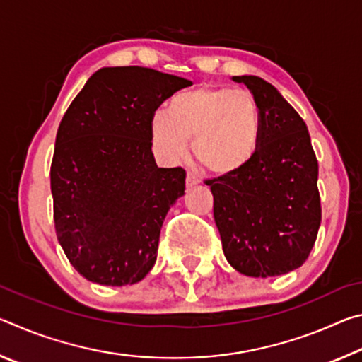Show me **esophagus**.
<instances>
[{"label": "esophagus", "instance_id": "34e87169", "mask_svg": "<svg viewBox=\"0 0 362 362\" xmlns=\"http://www.w3.org/2000/svg\"><path fill=\"white\" fill-rule=\"evenodd\" d=\"M199 183V179L198 177H196L194 174H192V173H188L187 174V180H185V185H187V188L189 189V188H193V187H196Z\"/></svg>", "mask_w": 362, "mask_h": 362}]
</instances>
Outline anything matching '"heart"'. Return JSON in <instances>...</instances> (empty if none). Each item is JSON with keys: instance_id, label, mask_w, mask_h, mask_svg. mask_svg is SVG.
Returning <instances> with one entry per match:
<instances>
[{"instance_id": "heart-1", "label": "heart", "mask_w": 362, "mask_h": 362, "mask_svg": "<svg viewBox=\"0 0 362 362\" xmlns=\"http://www.w3.org/2000/svg\"><path fill=\"white\" fill-rule=\"evenodd\" d=\"M262 116L255 97L244 89L203 88L170 99L166 115L150 124L158 158L174 164L187 155L188 140L207 173L226 179L246 170L259 151Z\"/></svg>"}]
</instances>
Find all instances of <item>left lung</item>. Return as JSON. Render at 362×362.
<instances>
[{
    "mask_svg": "<svg viewBox=\"0 0 362 362\" xmlns=\"http://www.w3.org/2000/svg\"><path fill=\"white\" fill-rule=\"evenodd\" d=\"M262 116L259 151L240 175L214 179V218L230 265L246 276H279L302 267L321 225L317 159L305 121L279 90L252 75Z\"/></svg>",
    "mask_w": 362,
    "mask_h": 362,
    "instance_id": "8db88e82",
    "label": "left lung"
}]
</instances>
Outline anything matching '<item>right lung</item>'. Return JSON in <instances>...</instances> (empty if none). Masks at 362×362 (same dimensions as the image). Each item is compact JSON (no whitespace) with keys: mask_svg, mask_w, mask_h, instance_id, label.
Instances as JSON below:
<instances>
[{"mask_svg":"<svg viewBox=\"0 0 362 362\" xmlns=\"http://www.w3.org/2000/svg\"><path fill=\"white\" fill-rule=\"evenodd\" d=\"M185 78L145 66H103L60 121L51 166L57 240L88 281L136 284L156 262L185 170L158 168L150 124Z\"/></svg>","mask_w":362,"mask_h":362,"instance_id":"add662e5","label":"right lung"}]
</instances>
